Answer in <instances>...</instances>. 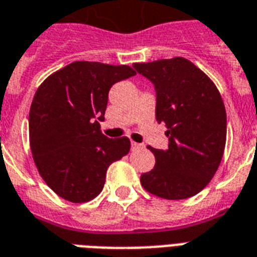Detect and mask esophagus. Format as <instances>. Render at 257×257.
<instances>
[{
	"mask_svg": "<svg viewBox=\"0 0 257 257\" xmlns=\"http://www.w3.org/2000/svg\"><path fill=\"white\" fill-rule=\"evenodd\" d=\"M132 150H139V148H144L143 144H139V143H135V142H132Z\"/></svg>",
	"mask_w": 257,
	"mask_h": 257,
	"instance_id": "34e87169",
	"label": "esophagus"
}]
</instances>
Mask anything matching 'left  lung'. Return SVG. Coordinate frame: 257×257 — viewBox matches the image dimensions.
<instances>
[{
  "label": "left lung",
  "mask_w": 257,
  "mask_h": 257,
  "mask_svg": "<svg viewBox=\"0 0 257 257\" xmlns=\"http://www.w3.org/2000/svg\"><path fill=\"white\" fill-rule=\"evenodd\" d=\"M157 91L155 117L165 122L166 151L148 146L155 166L140 182L147 192L182 200L204 189L220 165L226 144V110L210 77L184 57L134 64Z\"/></svg>",
  "instance_id": "1"
}]
</instances>
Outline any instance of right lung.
Segmentation results:
<instances>
[{
  "mask_svg": "<svg viewBox=\"0 0 257 257\" xmlns=\"http://www.w3.org/2000/svg\"><path fill=\"white\" fill-rule=\"evenodd\" d=\"M136 75L128 65L75 61L38 87L30 109V147L38 172L70 203L92 200L107 167L129 153L128 138L100 131L111 85Z\"/></svg>",
  "mask_w": 257,
  "mask_h": 257,
  "instance_id": "obj_1",
  "label": "right lung"
}]
</instances>
